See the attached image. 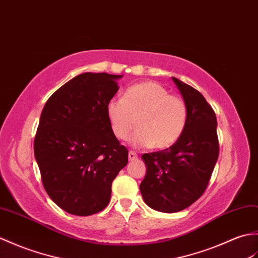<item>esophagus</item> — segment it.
I'll return each mask as SVG.
<instances>
[{
	"label": "esophagus",
	"instance_id": "1",
	"mask_svg": "<svg viewBox=\"0 0 258 258\" xmlns=\"http://www.w3.org/2000/svg\"><path fill=\"white\" fill-rule=\"evenodd\" d=\"M128 158H129L130 161H133V160H136L137 158H138V154H137V153H136V152H134V151H129Z\"/></svg>",
	"mask_w": 258,
	"mask_h": 258
}]
</instances>
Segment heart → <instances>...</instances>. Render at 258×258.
Listing matches in <instances>:
<instances>
[{
	"mask_svg": "<svg viewBox=\"0 0 258 258\" xmlns=\"http://www.w3.org/2000/svg\"><path fill=\"white\" fill-rule=\"evenodd\" d=\"M113 135L125 140L136 127L133 144L139 147L167 149L184 133L187 107L181 97L156 82H145L127 89L123 99L113 98L107 106Z\"/></svg>",
	"mask_w": 258,
	"mask_h": 258,
	"instance_id": "b5f03b06",
	"label": "heart"
}]
</instances>
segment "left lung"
<instances>
[{"mask_svg":"<svg viewBox=\"0 0 258 258\" xmlns=\"http://www.w3.org/2000/svg\"><path fill=\"white\" fill-rule=\"evenodd\" d=\"M172 79L187 107L186 127L173 146L142 154L147 173L140 184L144 201L164 213L184 210L202 197L220 152L214 110L200 91Z\"/></svg>","mask_w":258,"mask_h":258,"instance_id":"1","label":"left lung"}]
</instances>
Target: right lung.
<instances>
[{"instance_id": "1", "label": "right lung", "mask_w": 258, "mask_h": 258, "mask_svg": "<svg viewBox=\"0 0 258 258\" xmlns=\"http://www.w3.org/2000/svg\"><path fill=\"white\" fill-rule=\"evenodd\" d=\"M122 75L84 73L62 85L45 104L34 154L49 198L78 216L104 210L111 183L128 163V150L113 135L108 102Z\"/></svg>"}]
</instances>
